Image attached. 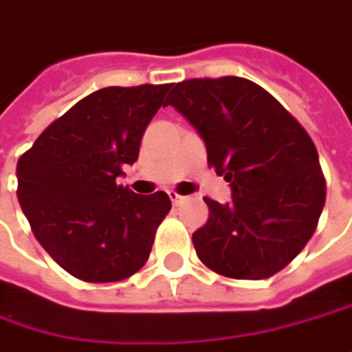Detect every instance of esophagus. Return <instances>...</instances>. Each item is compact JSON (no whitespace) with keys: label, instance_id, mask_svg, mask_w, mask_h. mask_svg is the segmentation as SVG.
<instances>
[{"label":"esophagus","instance_id":"esophagus-1","mask_svg":"<svg viewBox=\"0 0 352 352\" xmlns=\"http://www.w3.org/2000/svg\"><path fill=\"white\" fill-rule=\"evenodd\" d=\"M169 199H171V201H173V205H179V203H181V201H183V199H185V197H183V195H179V193H177V191H169Z\"/></svg>","mask_w":352,"mask_h":352}]
</instances>
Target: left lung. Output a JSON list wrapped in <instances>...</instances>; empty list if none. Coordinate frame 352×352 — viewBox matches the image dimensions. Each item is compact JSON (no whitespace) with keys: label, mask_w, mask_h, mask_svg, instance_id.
I'll use <instances>...</instances> for the list:
<instances>
[{"label":"left lung","mask_w":352,"mask_h":352,"mask_svg":"<svg viewBox=\"0 0 352 352\" xmlns=\"http://www.w3.org/2000/svg\"><path fill=\"white\" fill-rule=\"evenodd\" d=\"M173 105L205 141L207 161L231 201L205 199L207 223L193 233L199 258L231 279H267L313 237L324 177L309 133L279 101L243 77L173 83Z\"/></svg>","instance_id":"1"}]
</instances>
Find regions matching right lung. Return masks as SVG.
<instances>
[{
    "instance_id": "1",
    "label": "right lung",
    "mask_w": 352,
    "mask_h": 352,
    "mask_svg": "<svg viewBox=\"0 0 352 352\" xmlns=\"http://www.w3.org/2000/svg\"><path fill=\"white\" fill-rule=\"evenodd\" d=\"M171 85L105 87L55 119L17 161V199L35 239L69 275L113 283L149 258L167 193L117 185Z\"/></svg>"
}]
</instances>
